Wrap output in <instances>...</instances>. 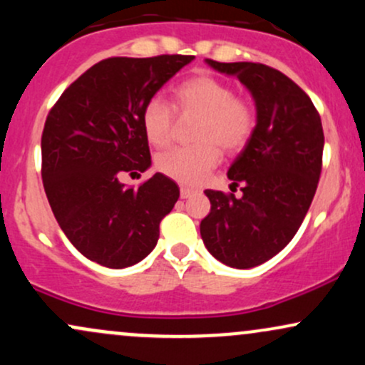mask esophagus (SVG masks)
<instances>
[{
    "mask_svg": "<svg viewBox=\"0 0 365 365\" xmlns=\"http://www.w3.org/2000/svg\"><path fill=\"white\" fill-rule=\"evenodd\" d=\"M190 195H194V188H188V187L180 188V197H182V199H188Z\"/></svg>",
    "mask_w": 365,
    "mask_h": 365,
    "instance_id": "1",
    "label": "esophagus"
}]
</instances>
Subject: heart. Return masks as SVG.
Masks as SVG:
<instances>
[{
    "label": "heart",
    "mask_w": 365,
    "mask_h": 365,
    "mask_svg": "<svg viewBox=\"0 0 365 365\" xmlns=\"http://www.w3.org/2000/svg\"><path fill=\"white\" fill-rule=\"evenodd\" d=\"M173 98L182 118H197L192 132L195 144L161 153L156 168L175 182L197 185L220 163V148L233 156L249 144L257 116L252 104L235 96L228 82L207 73L183 81ZM140 123L149 144L165 148L175 137L177 116L161 98H150L142 108Z\"/></svg>",
    "instance_id": "1"
}]
</instances>
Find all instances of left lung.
<instances>
[{
	"mask_svg": "<svg viewBox=\"0 0 365 365\" xmlns=\"http://www.w3.org/2000/svg\"><path fill=\"white\" fill-rule=\"evenodd\" d=\"M206 63L244 83L257 121L228 170L242 197L204 192L211 212L200 221V237L217 261L249 269L282 252L299 232L319 182L324 133L311 98L284 73L262 63Z\"/></svg>",
	"mask_w": 365,
	"mask_h": 365,
	"instance_id": "8db88e82",
	"label": "left lung"
}]
</instances>
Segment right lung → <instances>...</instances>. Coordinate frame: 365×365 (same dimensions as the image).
Here are the masks:
<instances>
[{
	"label": "right lung",
	"mask_w": 365,
	"mask_h": 365,
	"mask_svg": "<svg viewBox=\"0 0 365 365\" xmlns=\"http://www.w3.org/2000/svg\"><path fill=\"white\" fill-rule=\"evenodd\" d=\"M192 60L108 58L82 73L49 111L41 139L44 190L63 233L91 261L121 269L156 247L178 185L156 173L128 188L118 177L150 166L142 108Z\"/></svg>",
	"instance_id": "right-lung-1"
}]
</instances>
